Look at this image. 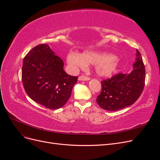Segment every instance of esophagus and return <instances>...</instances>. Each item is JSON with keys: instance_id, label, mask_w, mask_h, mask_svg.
<instances>
[{"instance_id": "obj_1", "label": "esophagus", "mask_w": 160, "mask_h": 160, "mask_svg": "<svg viewBox=\"0 0 160 160\" xmlns=\"http://www.w3.org/2000/svg\"><path fill=\"white\" fill-rule=\"evenodd\" d=\"M78 79L79 81H89L90 79V78H89V77H87V76L82 75V76L79 77Z\"/></svg>"}]
</instances>
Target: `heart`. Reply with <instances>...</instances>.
Returning <instances> with one entry per match:
<instances>
[{
	"label": "heart",
	"instance_id": "heart-1",
	"mask_svg": "<svg viewBox=\"0 0 160 160\" xmlns=\"http://www.w3.org/2000/svg\"><path fill=\"white\" fill-rule=\"evenodd\" d=\"M67 61L74 71L85 68L88 64H95L96 73L104 77L113 75L120 65V61L116 56L93 51H86L81 55L71 52L67 55Z\"/></svg>",
	"mask_w": 160,
	"mask_h": 160
}]
</instances>
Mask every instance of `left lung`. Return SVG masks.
<instances>
[{"label":"left lung","mask_w":160,"mask_h":160,"mask_svg":"<svg viewBox=\"0 0 160 160\" xmlns=\"http://www.w3.org/2000/svg\"><path fill=\"white\" fill-rule=\"evenodd\" d=\"M133 66L130 73H118L101 81V91L97 98V103L101 108L117 111L132 105L138 99L146 79V70L138 50Z\"/></svg>","instance_id":"1"}]
</instances>
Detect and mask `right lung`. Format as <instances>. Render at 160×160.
<instances>
[{
	"label": "right lung",
	"mask_w": 160,
	"mask_h": 160,
	"mask_svg": "<svg viewBox=\"0 0 160 160\" xmlns=\"http://www.w3.org/2000/svg\"><path fill=\"white\" fill-rule=\"evenodd\" d=\"M63 66L48 45L32 48L24 58L22 67V84L29 98L51 109L62 108L78 78L67 75Z\"/></svg>",
	"instance_id": "1"
}]
</instances>
